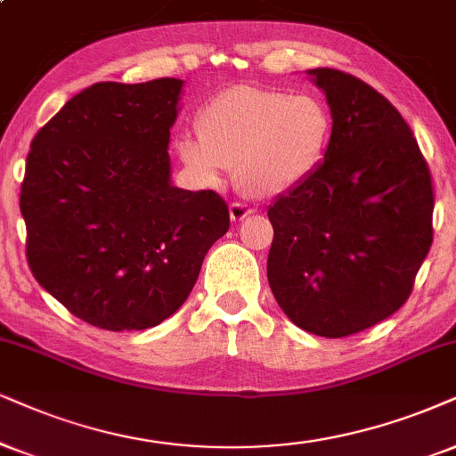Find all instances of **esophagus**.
Here are the masks:
<instances>
[{"mask_svg": "<svg viewBox=\"0 0 456 456\" xmlns=\"http://www.w3.org/2000/svg\"><path fill=\"white\" fill-rule=\"evenodd\" d=\"M250 215H252V208H248L246 204H238V201H233V204L229 206V216H232L233 223L244 221V218Z\"/></svg>", "mask_w": 456, "mask_h": 456, "instance_id": "obj_1", "label": "esophagus"}]
</instances>
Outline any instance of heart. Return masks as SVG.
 <instances>
[{
  "label": "heart",
  "instance_id": "1",
  "mask_svg": "<svg viewBox=\"0 0 456 456\" xmlns=\"http://www.w3.org/2000/svg\"><path fill=\"white\" fill-rule=\"evenodd\" d=\"M200 136H178L176 151L198 181L216 187L224 168L246 195L271 200L315 175L332 142L334 118L314 92L233 86L206 102Z\"/></svg>",
  "mask_w": 456,
  "mask_h": 456
}]
</instances>
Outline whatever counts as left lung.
Instances as JSON below:
<instances>
[{
  "mask_svg": "<svg viewBox=\"0 0 456 456\" xmlns=\"http://www.w3.org/2000/svg\"><path fill=\"white\" fill-rule=\"evenodd\" d=\"M334 118L315 175L267 215V280L305 332L341 338L406 303L428 256L434 189L417 138L377 90L337 69H309Z\"/></svg>",
  "mask_w": 456,
  "mask_h": 456,
  "instance_id": "obj_1",
  "label": "left lung"
}]
</instances>
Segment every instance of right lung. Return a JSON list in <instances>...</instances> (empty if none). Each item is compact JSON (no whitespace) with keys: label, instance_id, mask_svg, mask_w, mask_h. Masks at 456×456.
Here are the masks:
<instances>
[{"label":"right lung","instance_id":"right-lung-1","mask_svg":"<svg viewBox=\"0 0 456 456\" xmlns=\"http://www.w3.org/2000/svg\"><path fill=\"white\" fill-rule=\"evenodd\" d=\"M183 79L101 82L31 142L20 212L44 290L102 330H145L187 301L229 229L215 191L172 185L170 128Z\"/></svg>","mask_w":456,"mask_h":456}]
</instances>
